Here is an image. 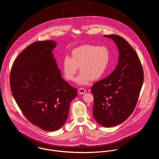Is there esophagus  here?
Instances as JSON below:
<instances>
[{
    "label": "esophagus",
    "mask_w": 159,
    "mask_h": 159,
    "mask_svg": "<svg viewBox=\"0 0 159 159\" xmlns=\"http://www.w3.org/2000/svg\"><path fill=\"white\" fill-rule=\"evenodd\" d=\"M78 92L80 94H84L86 92V89L84 88H80L78 89Z\"/></svg>",
    "instance_id": "esophagus-1"
}]
</instances>
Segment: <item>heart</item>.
I'll return each instance as SVG.
<instances>
[{
  "mask_svg": "<svg viewBox=\"0 0 159 159\" xmlns=\"http://www.w3.org/2000/svg\"><path fill=\"white\" fill-rule=\"evenodd\" d=\"M110 52L105 46L86 44L73 49L71 57L66 56L62 61L65 78L73 81L78 67L81 72L76 81L80 84H86L91 80L97 81L104 75L110 61Z\"/></svg>",
  "mask_w": 159,
  "mask_h": 159,
  "instance_id": "b5f03b06",
  "label": "heart"
}]
</instances>
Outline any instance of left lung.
<instances>
[{
	"mask_svg": "<svg viewBox=\"0 0 159 159\" xmlns=\"http://www.w3.org/2000/svg\"><path fill=\"white\" fill-rule=\"evenodd\" d=\"M111 39L119 52L116 68L107 78L91 88L93 96V116L105 127L125 120L133 113L141 89L144 73L136 51L122 37L104 35Z\"/></svg>",
	"mask_w": 159,
	"mask_h": 159,
	"instance_id": "1",
	"label": "left lung"
}]
</instances>
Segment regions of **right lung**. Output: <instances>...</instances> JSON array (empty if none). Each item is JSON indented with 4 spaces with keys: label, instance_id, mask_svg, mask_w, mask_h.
<instances>
[{
    "label": "right lung",
    "instance_id": "obj_1",
    "mask_svg": "<svg viewBox=\"0 0 159 159\" xmlns=\"http://www.w3.org/2000/svg\"><path fill=\"white\" fill-rule=\"evenodd\" d=\"M52 40L36 42L15 60L10 75L12 95L27 120L46 131L59 129L68 117L77 89L64 81L52 50Z\"/></svg>",
    "mask_w": 159,
    "mask_h": 159
}]
</instances>
